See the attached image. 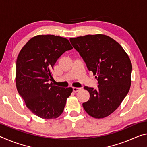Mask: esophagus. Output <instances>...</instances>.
Instances as JSON below:
<instances>
[{
	"label": "esophagus",
	"mask_w": 147,
	"mask_h": 147,
	"mask_svg": "<svg viewBox=\"0 0 147 147\" xmlns=\"http://www.w3.org/2000/svg\"><path fill=\"white\" fill-rule=\"evenodd\" d=\"M81 89L80 88H75V87H74V88H73V92H78L79 90H80Z\"/></svg>",
	"instance_id": "1"
}]
</instances>
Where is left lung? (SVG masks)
Here are the masks:
<instances>
[{
  "label": "left lung",
  "mask_w": 147,
  "mask_h": 147,
  "mask_svg": "<svg viewBox=\"0 0 147 147\" xmlns=\"http://www.w3.org/2000/svg\"><path fill=\"white\" fill-rule=\"evenodd\" d=\"M69 40L98 84L96 89L84 87L90 95L82 104L84 109L92 117H106L120 106L129 92L131 61L120 44L108 36L89 34Z\"/></svg>",
  "instance_id": "left-lung-1"
}]
</instances>
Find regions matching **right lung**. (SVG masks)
<instances>
[{"mask_svg":"<svg viewBox=\"0 0 147 147\" xmlns=\"http://www.w3.org/2000/svg\"><path fill=\"white\" fill-rule=\"evenodd\" d=\"M73 49L67 39L59 36L38 35L23 46L16 61L18 92L27 108L45 119L61 115L73 88L53 85V65L61 55Z\"/></svg>","mask_w":147,"mask_h":147,"instance_id":"add662e5","label":"right lung"}]
</instances>
